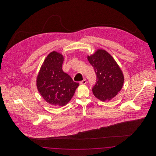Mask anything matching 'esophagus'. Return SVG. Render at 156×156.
<instances>
[{"mask_svg": "<svg viewBox=\"0 0 156 156\" xmlns=\"http://www.w3.org/2000/svg\"><path fill=\"white\" fill-rule=\"evenodd\" d=\"M87 80L85 79V80H82L81 81H80V84H82V85H83V84H86L87 83Z\"/></svg>", "mask_w": 156, "mask_h": 156, "instance_id": "1", "label": "esophagus"}]
</instances>
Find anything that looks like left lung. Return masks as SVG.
Listing matches in <instances>:
<instances>
[{
    "label": "left lung",
    "instance_id": "left-lung-1",
    "mask_svg": "<svg viewBox=\"0 0 156 156\" xmlns=\"http://www.w3.org/2000/svg\"><path fill=\"white\" fill-rule=\"evenodd\" d=\"M97 75L92 92L102 101H110L121 90L124 76L120 67L111 55L104 50H98L88 57Z\"/></svg>",
    "mask_w": 156,
    "mask_h": 156
}]
</instances>
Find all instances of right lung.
Masks as SVG:
<instances>
[{"label": "right lung", "instance_id": "right-lung-1", "mask_svg": "<svg viewBox=\"0 0 156 156\" xmlns=\"http://www.w3.org/2000/svg\"><path fill=\"white\" fill-rule=\"evenodd\" d=\"M63 55L53 51L50 53L37 76L38 90L43 98L54 106H63L71 99L79 86L62 69Z\"/></svg>", "mask_w": 156, "mask_h": 156}]
</instances>
